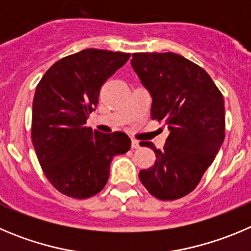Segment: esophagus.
Here are the masks:
<instances>
[{"mask_svg":"<svg viewBox=\"0 0 251 251\" xmlns=\"http://www.w3.org/2000/svg\"><path fill=\"white\" fill-rule=\"evenodd\" d=\"M139 141H137V139H132V148L133 149H138L139 148Z\"/></svg>","mask_w":251,"mask_h":251,"instance_id":"esophagus-1","label":"esophagus"}]
</instances>
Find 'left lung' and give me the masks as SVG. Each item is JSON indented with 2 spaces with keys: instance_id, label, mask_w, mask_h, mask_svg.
<instances>
[{
  "instance_id": "8db88e82",
  "label": "left lung",
  "mask_w": 251,
  "mask_h": 251,
  "mask_svg": "<svg viewBox=\"0 0 251 251\" xmlns=\"http://www.w3.org/2000/svg\"><path fill=\"white\" fill-rule=\"evenodd\" d=\"M132 67L151 100V119L169 130L164 148L143 142L155 163L139 173L146 189L160 201H176L197 188L225 137L224 100L198 64L183 56L133 53Z\"/></svg>"
}]
</instances>
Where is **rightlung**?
<instances>
[{
	"instance_id": "1",
	"label": "right lung",
	"mask_w": 251,
	"mask_h": 251,
	"mask_svg": "<svg viewBox=\"0 0 251 251\" xmlns=\"http://www.w3.org/2000/svg\"><path fill=\"white\" fill-rule=\"evenodd\" d=\"M129 56L83 50L56 62L37 86L32 143L43 173L62 194L86 199L100 193L114 155L130 149L129 137L123 132L105 134L86 127L100 87Z\"/></svg>"
}]
</instances>
